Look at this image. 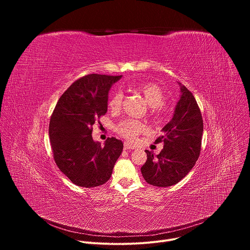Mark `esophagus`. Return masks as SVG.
I'll return each mask as SVG.
<instances>
[{
    "mask_svg": "<svg viewBox=\"0 0 250 250\" xmlns=\"http://www.w3.org/2000/svg\"><path fill=\"white\" fill-rule=\"evenodd\" d=\"M133 148H134V146H130L129 144H127V142H125V144H124V149L125 150H130V149H133Z\"/></svg>",
    "mask_w": 250,
    "mask_h": 250,
    "instance_id": "obj_1",
    "label": "esophagus"
}]
</instances>
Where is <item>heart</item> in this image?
Listing matches in <instances>:
<instances>
[{"mask_svg": "<svg viewBox=\"0 0 250 250\" xmlns=\"http://www.w3.org/2000/svg\"><path fill=\"white\" fill-rule=\"evenodd\" d=\"M137 91L144 96L146 103L151 106V114L158 115L161 112L162 104L165 103L166 97L162 88L155 83H141L137 86ZM124 95L122 92H116L109 100V108L112 112H119L122 108ZM146 126L141 123L132 119H125L116 125L117 132L127 139L134 141L136 136L145 132Z\"/></svg>", "mask_w": 250, "mask_h": 250, "instance_id": "1", "label": "heart"}]
</instances>
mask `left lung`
Here are the masks:
<instances>
[{"label": "left lung", "instance_id": "1", "mask_svg": "<svg viewBox=\"0 0 250 250\" xmlns=\"http://www.w3.org/2000/svg\"><path fill=\"white\" fill-rule=\"evenodd\" d=\"M180 86L182 95L174 116L162 128L163 134L154 141L163 142L164 147L156 156L146 150L147 160L141 167L145 180L156 187H169L181 181L194 167L201 152L202 114L193 94L185 86Z\"/></svg>", "mask_w": 250, "mask_h": 250}]
</instances>
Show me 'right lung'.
I'll list each match as a JSON object with an SVG mask.
<instances>
[{
	"mask_svg": "<svg viewBox=\"0 0 250 250\" xmlns=\"http://www.w3.org/2000/svg\"><path fill=\"white\" fill-rule=\"evenodd\" d=\"M121 78L89 74L76 80L59 98L51 115L49 138L54 161L77 186L104 184L122 154L120 139L108 137L102 146L92 137L93 125L108 111L109 91Z\"/></svg>",
	"mask_w": 250,
	"mask_h": 250,
	"instance_id": "obj_1",
	"label": "right lung"
}]
</instances>
